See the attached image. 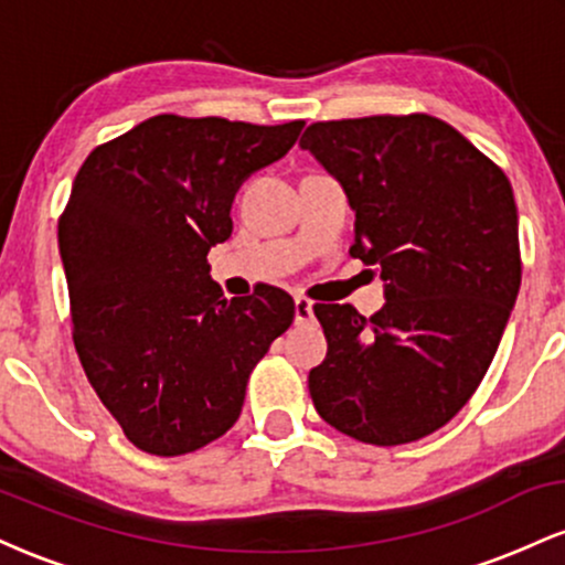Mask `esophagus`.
<instances>
[{"label":"esophagus","instance_id":"34e87169","mask_svg":"<svg viewBox=\"0 0 565 565\" xmlns=\"http://www.w3.org/2000/svg\"><path fill=\"white\" fill-rule=\"evenodd\" d=\"M308 321H313V302L305 300V297H295V323Z\"/></svg>","mask_w":565,"mask_h":565}]
</instances>
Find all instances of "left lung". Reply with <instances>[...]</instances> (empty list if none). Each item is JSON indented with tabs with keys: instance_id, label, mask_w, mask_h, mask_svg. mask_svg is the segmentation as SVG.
I'll return each mask as SVG.
<instances>
[{
	"instance_id": "1",
	"label": "left lung",
	"mask_w": 565,
	"mask_h": 565,
	"mask_svg": "<svg viewBox=\"0 0 565 565\" xmlns=\"http://www.w3.org/2000/svg\"><path fill=\"white\" fill-rule=\"evenodd\" d=\"M310 151L355 212L350 255L374 265L385 305H316L327 359L310 369L316 412L374 446L444 427L481 385L521 289L510 180L427 114L316 121Z\"/></svg>"
}]
</instances>
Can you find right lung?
<instances>
[{
	"label": "right lung",
	"instance_id": "right-lung-1",
	"mask_svg": "<svg viewBox=\"0 0 565 565\" xmlns=\"http://www.w3.org/2000/svg\"><path fill=\"white\" fill-rule=\"evenodd\" d=\"M302 127L161 114L76 172L57 223L76 353L138 449L178 457L231 430L252 369L295 319L276 287L225 300L206 255L231 236L244 180Z\"/></svg>",
	"mask_w": 565,
	"mask_h": 565
}]
</instances>
